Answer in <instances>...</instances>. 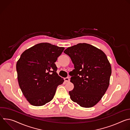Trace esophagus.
Instances as JSON below:
<instances>
[{
  "mask_svg": "<svg viewBox=\"0 0 130 130\" xmlns=\"http://www.w3.org/2000/svg\"><path fill=\"white\" fill-rule=\"evenodd\" d=\"M64 80H65V81L66 82H69V81H70V78H69V77H66V78H65V79H64Z\"/></svg>",
  "mask_w": 130,
  "mask_h": 130,
  "instance_id": "obj_1",
  "label": "esophagus"
}]
</instances>
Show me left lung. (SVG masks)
<instances>
[{
  "label": "left lung",
  "instance_id": "8db88e82",
  "mask_svg": "<svg viewBox=\"0 0 130 130\" xmlns=\"http://www.w3.org/2000/svg\"><path fill=\"white\" fill-rule=\"evenodd\" d=\"M75 69L69 72L74 85L69 91L70 99L83 107L95 105L108 88L112 73L110 64L100 49L86 43H80L65 49Z\"/></svg>",
  "mask_w": 130,
  "mask_h": 130
}]
</instances>
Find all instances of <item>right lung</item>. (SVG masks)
I'll list each match as a JSON object with an SVG mask.
<instances>
[{
    "label": "right lung",
    "mask_w": 130,
    "mask_h": 130,
    "mask_svg": "<svg viewBox=\"0 0 130 130\" xmlns=\"http://www.w3.org/2000/svg\"><path fill=\"white\" fill-rule=\"evenodd\" d=\"M48 43L25 50L16 64L21 89L32 105L42 106L53 98L57 87L64 80L57 73L54 63L64 50Z\"/></svg>",
    "instance_id": "obj_1"
}]
</instances>
